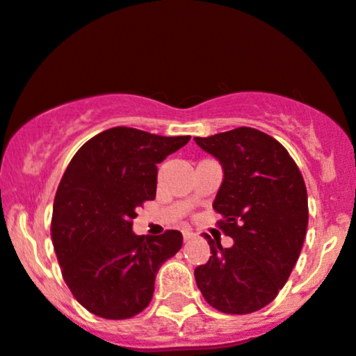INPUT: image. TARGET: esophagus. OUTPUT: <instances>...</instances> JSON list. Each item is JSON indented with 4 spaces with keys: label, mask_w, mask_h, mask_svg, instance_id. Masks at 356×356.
Returning a JSON list of instances; mask_svg holds the SVG:
<instances>
[{
    "label": "esophagus",
    "mask_w": 356,
    "mask_h": 356,
    "mask_svg": "<svg viewBox=\"0 0 356 356\" xmlns=\"http://www.w3.org/2000/svg\"><path fill=\"white\" fill-rule=\"evenodd\" d=\"M194 232L193 230H189V228H184V230H182V237H184V241H189V238H193L194 237Z\"/></svg>",
    "instance_id": "1"
}]
</instances>
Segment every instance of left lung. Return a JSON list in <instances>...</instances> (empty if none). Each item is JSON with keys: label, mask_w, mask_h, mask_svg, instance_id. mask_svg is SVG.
<instances>
[{"label": "left lung", "mask_w": 356, "mask_h": 356, "mask_svg": "<svg viewBox=\"0 0 356 356\" xmlns=\"http://www.w3.org/2000/svg\"><path fill=\"white\" fill-rule=\"evenodd\" d=\"M223 167L213 209L234 238L208 241L207 264L194 269L204 300L225 314H250L273 302L300 256L309 223L304 177L280 141L254 128L194 138Z\"/></svg>", "instance_id": "left-lung-1"}]
</instances>
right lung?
Instances as JSON below:
<instances>
[{
	"instance_id": "obj_1",
	"label": "right lung",
	"mask_w": 356,
	"mask_h": 356,
	"mask_svg": "<svg viewBox=\"0 0 356 356\" xmlns=\"http://www.w3.org/2000/svg\"><path fill=\"white\" fill-rule=\"evenodd\" d=\"M189 140L118 126L71 159L56 191L51 237L63 278L88 312L129 319L152 302L156 273L182 247V234L136 235L133 218L155 200L156 163Z\"/></svg>"
}]
</instances>
